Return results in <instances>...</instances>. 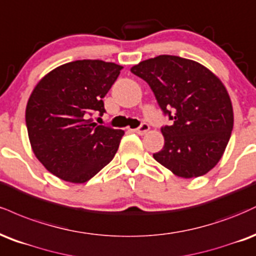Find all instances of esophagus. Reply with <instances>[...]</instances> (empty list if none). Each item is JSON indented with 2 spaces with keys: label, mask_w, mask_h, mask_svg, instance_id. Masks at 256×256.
<instances>
[{
  "label": "esophagus",
  "mask_w": 256,
  "mask_h": 256,
  "mask_svg": "<svg viewBox=\"0 0 256 256\" xmlns=\"http://www.w3.org/2000/svg\"><path fill=\"white\" fill-rule=\"evenodd\" d=\"M150 130V126L147 124V123H141V124L139 126V127H138L136 129H134V132L136 134H140V135H144V134H146L147 132Z\"/></svg>",
  "instance_id": "1"
}]
</instances>
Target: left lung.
Here are the masks:
<instances>
[{"label":"left lung","instance_id":"1","mask_svg":"<svg viewBox=\"0 0 256 256\" xmlns=\"http://www.w3.org/2000/svg\"><path fill=\"white\" fill-rule=\"evenodd\" d=\"M130 72L148 84L171 121L160 128L164 147L153 158L183 178L213 169L234 127L232 105L222 81L200 63L171 55L146 60Z\"/></svg>","mask_w":256,"mask_h":256}]
</instances>
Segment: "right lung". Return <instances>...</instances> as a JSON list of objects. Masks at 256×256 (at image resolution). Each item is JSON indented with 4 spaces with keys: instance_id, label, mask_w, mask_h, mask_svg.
Wrapping results in <instances>:
<instances>
[{
    "instance_id": "add662e5",
    "label": "right lung",
    "mask_w": 256,
    "mask_h": 256,
    "mask_svg": "<svg viewBox=\"0 0 256 256\" xmlns=\"http://www.w3.org/2000/svg\"><path fill=\"white\" fill-rule=\"evenodd\" d=\"M123 67L100 60L60 66L38 82L26 106L33 153L45 169L67 182L91 180L115 157L124 132L93 122Z\"/></svg>"
}]
</instances>
